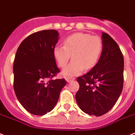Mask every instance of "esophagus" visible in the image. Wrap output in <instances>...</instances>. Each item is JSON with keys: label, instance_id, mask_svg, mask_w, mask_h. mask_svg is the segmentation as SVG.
Returning <instances> with one entry per match:
<instances>
[{"label": "esophagus", "instance_id": "34e87169", "mask_svg": "<svg viewBox=\"0 0 135 135\" xmlns=\"http://www.w3.org/2000/svg\"><path fill=\"white\" fill-rule=\"evenodd\" d=\"M74 79H74V78H73V77H68V78H66L67 82H68V83H70V82H71V81H74Z\"/></svg>", "mask_w": 135, "mask_h": 135}]
</instances>
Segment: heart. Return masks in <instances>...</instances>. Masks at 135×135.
I'll return each instance as SVG.
<instances>
[{
	"instance_id": "1",
	"label": "heart",
	"mask_w": 135,
	"mask_h": 135,
	"mask_svg": "<svg viewBox=\"0 0 135 135\" xmlns=\"http://www.w3.org/2000/svg\"><path fill=\"white\" fill-rule=\"evenodd\" d=\"M103 50V42L97 36L86 33H75L69 36L63 41V46L56 45L53 55L59 66H65L72 57V62L61 71L65 77L76 76L83 69L89 70L97 64Z\"/></svg>"
}]
</instances>
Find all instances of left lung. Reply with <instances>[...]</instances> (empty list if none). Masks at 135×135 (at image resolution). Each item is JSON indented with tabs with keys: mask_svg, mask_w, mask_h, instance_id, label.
Wrapping results in <instances>:
<instances>
[{
	"mask_svg": "<svg viewBox=\"0 0 135 135\" xmlns=\"http://www.w3.org/2000/svg\"><path fill=\"white\" fill-rule=\"evenodd\" d=\"M101 38L99 60L87 74L77 78L80 88L75 97L81 110L97 117L112 108L123 85L124 61L119 47L106 33H102Z\"/></svg>",
	"mask_w": 135,
	"mask_h": 135,
	"instance_id": "left-lung-1",
	"label": "left lung"
}]
</instances>
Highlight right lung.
I'll return each mask as SVG.
<instances>
[{"label":"right lung","mask_w":135,"mask_h":135,"mask_svg":"<svg viewBox=\"0 0 135 135\" xmlns=\"http://www.w3.org/2000/svg\"><path fill=\"white\" fill-rule=\"evenodd\" d=\"M59 33L47 30L27 37L19 45L14 67V89L23 108L34 115L53 110L66 85L63 79H50L59 72L53 55Z\"/></svg>","instance_id":"obj_1"}]
</instances>
